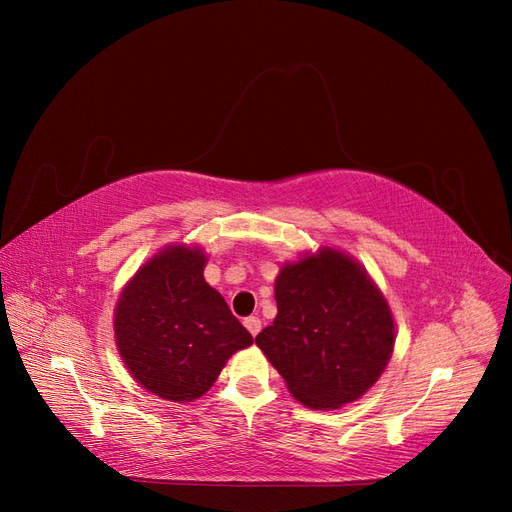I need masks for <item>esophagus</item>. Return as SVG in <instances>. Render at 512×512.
Returning a JSON list of instances; mask_svg holds the SVG:
<instances>
[{
	"instance_id": "34e87169",
	"label": "esophagus",
	"mask_w": 512,
	"mask_h": 512,
	"mask_svg": "<svg viewBox=\"0 0 512 512\" xmlns=\"http://www.w3.org/2000/svg\"><path fill=\"white\" fill-rule=\"evenodd\" d=\"M245 328L251 332V336H257L261 332V319L257 315H251L245 319Z\"/></svg>"
}]
</instances>
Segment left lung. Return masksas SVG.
Wrapping results in <instances>:
<instances>
[{"instance_id":"8db88e82","label":"left lung","mask_w":512,"mask_h":512,"mask_svg":"<svg viewBox=\"0 0 512 512\" xmlns=\"http://www.w3.org/2000/svg\"><path fill=\"white\" fill-rule=\"evenodd\" d=\"M276 303L274 324L255 342L305 407L338 409L378 382L392 357L394 317L353 257L324 247L286 263Z\"/></svg>"}]
</instances>
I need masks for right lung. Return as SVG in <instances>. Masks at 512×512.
Here are the masks:
<instances>
[{"instance_id": "1", "label": "right lung", "mask_w": 512, "mask_h": 512, "mask_svg": "<svg viewBox=\"0 0 512 512\" xmlns=\"http://www.w3.org/2000/svg\"><path fill=\"white\" fill-rule=\"evenodd\" d=\"M205 261L199 247L159 251L124 286L114 313L126 369L172 402L203 396L226 361L253 344L222 294L205 282Z\"/></svg>"}]
</instances>
